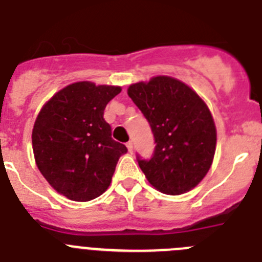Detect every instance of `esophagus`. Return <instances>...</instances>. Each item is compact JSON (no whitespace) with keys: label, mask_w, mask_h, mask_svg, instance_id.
Returning a JSON list of instances; mask_svg holds the SVG:
<instances>
[{"label":"esophagus","mask_w":262,"mask_h":262,"mask_svg":"<svg viewBox=\"0 0 262 262\" xmlns=\"http://www.w3.org/2000/svg\"><path fill=\"white\" fill-rule=\"evenodd\" d=\"M127 148H128V152H129V154H133V152H134V147H133V142H128V143H127Z\"/></svg>","instance_id":"obj_1"}]
</instances>
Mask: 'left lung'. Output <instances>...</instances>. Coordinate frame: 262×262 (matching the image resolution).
I'll list each match as a JSON object with an SVG mask.
<instances>
[{
    "mask_svg": "<svg viewBox=\"0 0 262 262\" xmlns=\"http://www.w3.org/2000/svg\"><path fill=\"white\" fill-rule=\"evenodd\" d=\"M127 93L156 143L151 159L136 156L148 182L169 195L191 190L207 174L215 155L216 128L209 107L193 89L168 76L129 85Z\"/></svg>",
    "mask_w": 262,
    "mask_h": 262,
    "instance_id": "obj_1",
    "label": "left lung"
}]
</instances>
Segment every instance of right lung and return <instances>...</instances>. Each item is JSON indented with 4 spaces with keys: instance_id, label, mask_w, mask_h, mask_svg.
Wrapping results in <instances>:
<instances>
[{
    "instance_id": "add662e5",
    "label": "right lung",
    "mask_w": 262,
    "mask_h": 262,
    "mask_svg": "<svg viewBox=\"0 0 262 262\" xmlns=\"http://www.w3.org/2000/svg\"><path fill=\"white\" fill-rule=\"evenodd\" d=\"M119 86L75 82L41 107L32 129L36 165L48 184L68 200L86 202L108 187L126 145L111 138L103 111Z\"/></svg>"
}]
</instances>
